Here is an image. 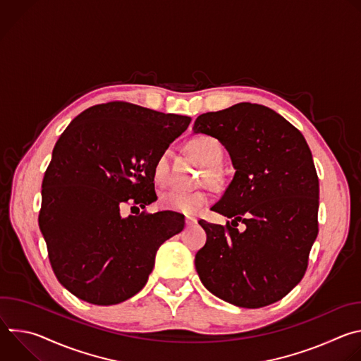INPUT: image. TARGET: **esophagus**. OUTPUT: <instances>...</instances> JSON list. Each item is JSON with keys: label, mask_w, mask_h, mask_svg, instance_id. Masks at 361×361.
I'll list each match as a JSON object with an SVG mask.
<instances>
[{"label": "esophagus", "mask_w": 361, "mask_h": 361, "mask_svg": "<svg viewBox=\"0 0 361 361\" xmlns=\"http://www.w3.org/2000/svg\"><path fill=\"white\" fill-rule=\"evenodd\" d=\"M185 224L190 227V226H194V224H197V219L195 217H185Z\"/></svg>", "instance_id": "esophagus-1"}]
</instances>
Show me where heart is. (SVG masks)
<instances>
[{"label":"heart","instance_id":"b5f03b06","mask_svg":"<svg viewBox=\"0 0 361 361\" xmlns=\"http://www.w3.org/2000/svg\"><path fill=\"white\" fill-rule=\"evenodd\" d=\"M188 149L204 166H207L209 178L217 181L220 173L219 166L223 163L224 151L221 142L209 134H200L190 140ZM152 178L159 185H166L170 181V151L164 149L159 154L152 164ZM213 201L212 192L200 190L187 192L183 190H169L160 195V205L164 210L181 213L185 216L200 214Z\"/></svg>","mask_w":361,"mask_h":361}]
</instances>
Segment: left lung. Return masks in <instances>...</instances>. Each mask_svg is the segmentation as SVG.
I'll list each match as a JSON object with an SVG mask.
<instances>
[{"label": "left lung", "mask_w": 361, "mask_h": 361, "mask_svg": "<svg viewBox=\"0 0 361 361\" xmlns=\"http://www.w3.org/2000/svg\"><path fill=\"white\" fill-rule=\"evenodd\" d=\"M194 133L216 137L235 174L213 212L226 226L207 233L195 254L204 287L244 308L270 305L304 277L319 234V177L302 134L269 107L240 102L197 117ZM241 222L245 231L236 227Z\"/></svg>", "instance_id": "obj_1"}]
</instances>
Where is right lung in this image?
Returning <instances> with one entry per match:
<instances>
[{
  "instance_id": "right-lung-1",
  "label": "right lung",
  "mask_w": 361,
  "mask_h": 361,
  "mask_svg": "<svg viewBox=\"0 0 361 361\" xmlns=\"http://www.w3.org/2000/svg\"><path fill=\"white\" fill-rule=\"evenodd\" d=\"M190 121L110 101L82 111L60 135L42 180L38 224L57 280L75 297L97 305L133 297L159 247L184 228L183 214H149L145 205L157 200L154 161ZM124 203L135 216H121Z\"/></svg>"
}]
</instances>
